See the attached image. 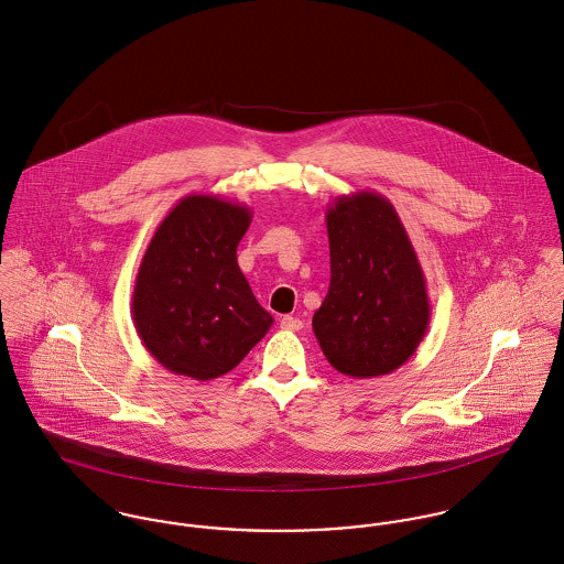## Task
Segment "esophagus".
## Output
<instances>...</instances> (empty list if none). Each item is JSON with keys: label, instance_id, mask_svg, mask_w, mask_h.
Listing matches in <instances>:
<instances>
[{"label": "esophagus", "instance_id": "esophagus-1", "mask_svg": "<svg viewBox=\"0 0 564 564\" xmlns=\"http://www.w3.org/2000/svg\"><path fill=\"white\" fill-rule=\"evenodd\" d=\"M280 327H282V329H291V332H297V329H302V327H304V323L300 322L297 317L284 315V317H280Z\"/></svg>", "mask_w": 564, "mask_h": 564}]
</instances>
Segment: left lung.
I'll list each match as a JSON object with an SVG mask.
<instances>
[{
	"label": "left lung",
	"instance_id": "left-lung-1",
	"mask_svg": "<svg viewBox=\"0 0 564 564\" xmlns=\"http://www.w3.org/2000/svg\"><path fill=\"white\" fill-rule=\"evenodd\" d=\"M329 289L313 317L327 362L349 378L400 369L430 325L416 251L393 204L373 191L340 195L325 210Z\"/></svg>",
	"mask_w": 564,
	"mask_h": 564
}]
</instances>
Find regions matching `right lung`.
<instances>
[{
	"label": "right lung",
	"instance_id": "right-lung-1",
	"mask_svg": "<svg viewBox=\"0 0 564 564\" xmlns=\"http://www.w3.org/2000/svg\"><path fill=\"white\" fill-rule=\"evenodd\" d=\"M251 210L215 195H186L141 260L132 319L162 367L199 382L232 371L269 332L237 262Z\"/></svg>",
	"mask_w": 564,
	"mask_h": 564
}]
</instances>
